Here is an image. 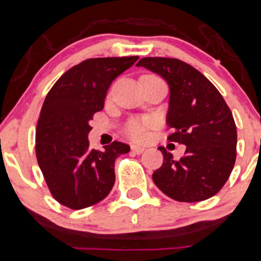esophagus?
Listing matches in <instances>:
<instances>
[{
  "label": "esophagus",
  "mask_w": 261,
  "mask_h": 261,
  "mask_svg": "<svg viewBox=\"0 0 261 261\" xmlns=\"http://www.w3.org/2000/svg\"><path fill=\"white\" fill-rule=\"evenodd\" d=\"M131 151H133L134 153H138V155H140V153H142L145 151V149H144V147H141V146H136V145H133V146H131Z\"/></svg>",
  "instance_id": "1"
}]
</instances>
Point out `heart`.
Returning <instances> with one entry per match:
<instances>
[{
  "mask_svg": "<svg viewBox=\"0 0 261 261\" xmlns=\"http://www.w3.org/2000/svg\"><path fill=\"white\" fill-rule=\"evenodd\" d=\"M151 119H131L126 122L123 133L134 141H144L147 136V130L153 126Z\"/></svg>",
  "mask_w": 261,
  "mask_h": 261,
  "instance_id": "b5f03b06",
  "label": "heart"
}]
</instances>
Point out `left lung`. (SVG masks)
Instances as JSON below:
<instances>
[{"label":"left lung","mask_w":261,"mask_h":261,"mask_svg":"<svg viewBox=\"0 0 261 261\" xmlns=\"http://www.w3.org/2000/svg\"><path fill=\"white\" fill-rule=\"evenodd\" d=\"M136 66L166 81V122L175 128L169 140L186 146L180 160L160 147L164 163L152 174L153 182L176 201L195 202L214 196L229 179L237 159V126L229 106L218 89L186 62L145 57Z\"/></svg>","instance_id":"1"}]
</instances>
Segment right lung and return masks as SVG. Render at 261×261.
<instances>
[{"label": "right lung", "instance_id": "1", "mask_svg": "<svg viewBox=\"0 0 261 261\" xmlns=\"http://www.w3.org/2000/svg\"><path fill=\"white\" fill-rule=\"evenodd\" d=\"M139 56L89 59L66 71L45 98L36 128V158L52 196L80 210L105 199L115 184V160L130 146L114 141L90 149V121L103 109L112 81Z\"/></svg>", "mask_w": 261, "mask_h": 261}]
</instances>
